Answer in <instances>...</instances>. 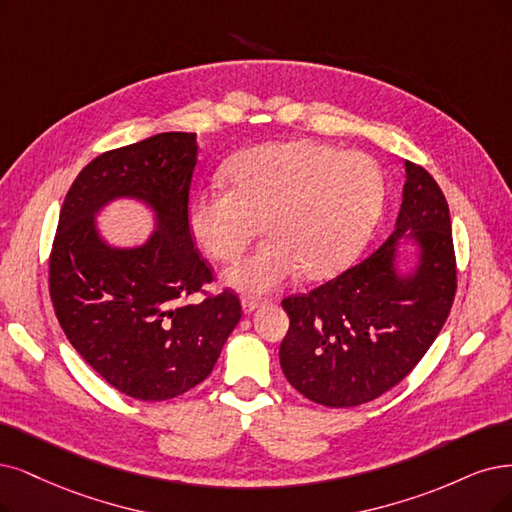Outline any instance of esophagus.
<instances>
[{
  "instance_id": "1",
  "label": "esophagus",
  "mask_w": 512,
  "mask_h": 512,
  "mask_svg": "<svg viewBox=\"0 0 512 512\" xmlns=\"http://www.w3.org/2000/svg\"><path fill=\"white\" fill-rule=\"evenodd\" d=\"M263 301H266V299L255 297V295H244L240 304H242V310H244V312H253L255 308H259V306L263 304Z\"/></svg>"
}]
</instances>
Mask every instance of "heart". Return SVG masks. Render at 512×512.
Instances as JSON below:
<instances>
[{"mask_svg":"<svg viewBox=\"0 0 512 512\" xmlns=\"http://www.w3.org/2000/svg\"><path fill=\"white\" fill-rule=\"evenodd\" d=\"M227 179L189 206V230L206 255L236 259L251 240H268L225 272L232 287L266 291L299 270L318 280L342 270L361 251L384 206V175L361 151L314 141L253 147Z\"/></svg>","mask_w":512,"mask_h":512,"instance_id":"obj_1","label":"heart"}]
</instances>
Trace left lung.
Instances as JSON below:
<instances>
[{
    "instance_id": "1",
    "label": "left lung",
    "mask_w": 512,
    "mask_h": 512,
    "mask_svg": "<svg viewBox=\"0 0 512 512\" xmlns=\"http://www.w3.org/2000/svg\"><path fill=\"white\" fill-rule=\"evenodd\" d=\"M394 234L371 257L310 293L282 299L291 325L280 344L289 384L325 407H356L382 396L422 361L456 297L449 206L426 168L405 162ZM405 231L423 244L411 277L391 268Z\"/></svg>"
}]
</instances>
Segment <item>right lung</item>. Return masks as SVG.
<instances>
[{"label": "right lung", "instance_id": "add662e5", "mask_svg": "<svg viewBox=\"0 0 512 512\" xmlns=\"http://www.w3.org/2000/svg\"><path fill=\"white\" fill-rule=\"evenodd\" d=\"M196 132H162L88 162L65 196L48 261L54 314L84 361L139 401H168L204 382L242 316L232 289L215 280L189 230ZM155 206L159 232L145 247L118 252L93 227L113 197ZM200 292L202 302L186 299Z\"/></svg>", "mask_w": 512, "mask_h": 512}]
</instances>
